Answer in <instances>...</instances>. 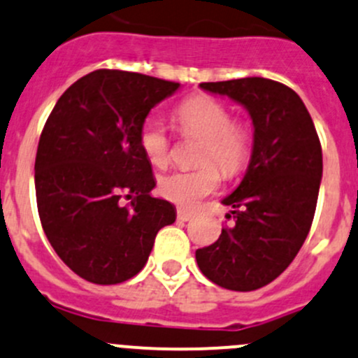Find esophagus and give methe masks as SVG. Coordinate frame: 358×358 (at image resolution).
Wrapping results in <instances>:
<instances>
[{"label":"esophagus","mask_w":358,"mask_h":358,"mask_svg":"<svg viewBox=\"0 0 358 358\" xmlns=\"http://www.w3.org/2000/svg\"><path fill=\"white\" fill-rule=\"evenodd\" d=\"M176 217H178L180 221H189V220H192V217H194V213H192V210L180 208L178 210H176Z\"/></svg>","instance_id":"34e87169"}]
</instances>
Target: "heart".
Listing matches in <instances>:
<instances>
[{
	"instance_id": "obj_1",
	"label": "heart",
	"mask_w": 358,
	"mask_h": 358,
	"mask_svg": "<svg viewBox=\"0 0 358 358\" xmlns=\"http://www.w3.org/2000/svg\"><path fill=\"white\" fill-rule=\"evenodd\" d=\"M180 130L187 137L202 138L197 163L190 171H175L159 180V194L173 204L194 208L213 194L221 183V171L238 175L252 156L250 129L231 118L229 108L209 96H195L183 101L175 111ZM138 144L154 166H164L171 154V142L163 122L148 116L138 129Z\"/></svg>"
}]
</instances>
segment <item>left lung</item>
Here are the masks:
<instances>
[{"instance_id": "8db88e82", "label": "left lung", "mask_w": 358, "mask_h": 358, "mask_svg": "<svg viewBox=\"0 0 358 358\" xmlns=\"http://www.w3.org/2000/svg\"><path fill=\"white\" fill-rule=\"evenodd\" d=\"M201 87L245 106L254 148L242 183L223 199L233 223L195 259L217 287L252 292L276 280L306 242L322 178L321 142L303 101L285 84L247 77Z\"/></svg>"}]
</instances>
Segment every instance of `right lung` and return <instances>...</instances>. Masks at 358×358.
<instances>
[{
  "mask_svg": "<svg viewBox=\"0 0 358 358\" xmlns=\"http://www.w3.org/2000/svg\"><path fill=\"white\" fill-rule=\"evenodd\" d=\"M178 87L134 71H90L63 92L44 125L34 166L41 224L59 259L90 283L134 278L157 231L175 223V208L150 197L156 180L138 129Z\"/></svg>",
  "mask_w": 358,
  "mask_h": 358,
  "instance_id": "obj_1",
  "label": "right lung"
}]
</instances>
